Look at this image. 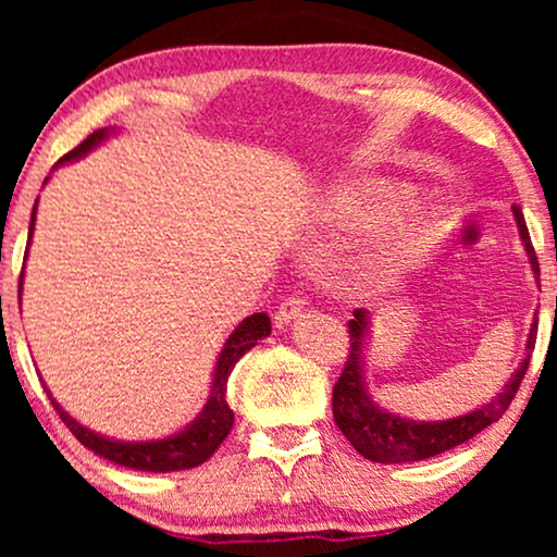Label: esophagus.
<instances>
[{"label": "esophagus", "instance_id": "1", "mask_svg": "<svg viewBox=\"0 0 557 557\" xmlns=\"http://www.w3.org/2000/svg\"><path fill=\"white\" fill-rule=\"evenodd\" d=\"M304 299H299V296H288V299L281 301V307L276 309V314H273V319H276V326L281 330V326H286L292 319H296L304 311Z\"/></svg>", "mask_w": 557, "mask_h": 557}]
</instances>
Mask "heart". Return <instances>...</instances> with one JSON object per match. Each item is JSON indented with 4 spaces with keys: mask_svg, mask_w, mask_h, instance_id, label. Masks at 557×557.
Returning <instances> with one entry per match:
<instances>
[{
    "mask_svg": "<svg viewBox=\"0 0 557 557\" xmlns=\"http://www.w3.org/2000/svg\"><path fill=\"white\" fill-rule=\"evenodd\" d=\"M400 195V187L372 177L345 180L322 197L319 218L334 227H368L377 223ZM441 227L444 205L429 195L408 197L406 205L380 225L370 246V261L385 271L413 269L438 246Z\"/></svg>",
    "mask_w": 557,
    "mask_h": 557,
    "instance_id": "obj_1",
    "label": "heart"
}]
</instances>
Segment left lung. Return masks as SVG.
Listing matches in <instances>:
<instances>
[{"instance_id": "1", "label": "left lung", "mask_w": 557, "mask_h": 557, "mask_svg": "<svg viewBox=\"0 0 557 557\" xmlns=\"http://www.w3.org/2000/svg\"><path fill=\"white\" fill-rule=\"evenodd\" d=\"M517 233L528 253L530 269L535 273L540 284V263L535 250H532L528 225H524L522 210L512 208ZM372 337V314L368 309H355V317L349 319V357L345 370L332 391V413L337 429L345 433V438L360 451L364 459L377 463H403V461H423L431 456H438L451 448L467 444L476 433H482L486 425L497 423L505 410L512 403L517 387H520L524 372H528L530 355L535 349L537 339V314L530 326L528 345H524V360L512 372L509 383L502 387V393L494 395L490 403L479 406L469 413H461L446 421H413V418L391 413L380 406L368 391L364 380V362H368V345Z\"/></svg>"}]
</instances>
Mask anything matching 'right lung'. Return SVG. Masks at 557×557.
<instances>
[{"mask_svg":"<svg viewBox=\"0 0 557 557\" xmlns=\"http://www.w3.org/2000/svg\"><path fill=\"white\" fill-rule=\"evenodd\" d=\"M111 134H116V128L113 126L98 128V132L90 134L86 141L78 144L73 151H67V154L60 159L55 166L86 157L88 151L101 147V144L109 139ZM35 212H37V202L33 208V220H29V240H33V231H35ZM22 276H25V273H22ZM20 294H22V278H20ZM269 334H271V319L265 317L263 311L243 319V322L233 330L231 337L225 339L223 349H220L215 372H212L208 403H205L200 416H197L193 423H187L182 431L172 433V436H164V438L119 441V438L103 436V433L90 431L83 423L75 421V418L67 413V410L60 406L55 398H52L48 385L42 383V387H45V393H48L52 408L58 410V416L63 418V423L71 429L73 436L78 438L83 446L90 448L96 456H101V459H109L113 463H119V467L136 469V471H157V474L195 469L218 451V446L223 444V441L227 438V433H231V429H233L235 416H233L231 406H227V377H231L235 362H238L240 357L248 352V349H253L258 345V339L269 337Z\"/></svg>","mask_w":557,"mask_h":557,"instance_id":"add662e5","label":"right lung"}]
</instances>
